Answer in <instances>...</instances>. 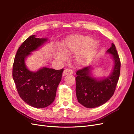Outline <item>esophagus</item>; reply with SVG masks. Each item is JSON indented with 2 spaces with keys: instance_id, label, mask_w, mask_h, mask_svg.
Instances as JSON below:
<instances>
[{
  "instance_id": "1",
  "label": "esophagus",
  "mask_w": 134,
  "mask_h": 134,
  "mask_svg": "<svg viewBox=\"0 0 134 134\" xmlns=\"http://www.w3.org/2000/svg\"><path fill=\"white\" fill-rule=\"evenodd\" d=\"M72 74H73V71L71 69H65L63 71V75L66 76L68 75H71Z\"/></svg>"
}]
</instances>
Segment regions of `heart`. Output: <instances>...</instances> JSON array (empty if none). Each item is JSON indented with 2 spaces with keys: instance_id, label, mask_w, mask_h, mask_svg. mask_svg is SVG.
Here are the masks:
<instances>
[{
  "instance_id": "1",
  "label": "heart",
  "mask_w": 134,
  "mask_h": 134,
  "mask_svg": "<svg viewBox=\"0 0 134 134\" xmlns=\"http://www.w3.org/2000/svg\"><path fill=\"white\" fill-rule=\"evenodd\" d=\"M99 44L87 36L74 35L68 36L62 44L63 52L58 51L55 57L60 61L66 59V54H75V63L79 66H85L94 57L98 50Z\"/></svg>"
}]
</instances>
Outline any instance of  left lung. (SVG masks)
Returning a JSON list of instances; mask_svg holds the SVG:
<instances>
[{
	"instance_id": "8db88e82",
	"label": "left lung",
	"mask_w": 134,
	"mask_h": 134,
	"mask_svg": "<svg viewBox=\"0 0 134 134\" xmlns=\"http://www.w3.org/2000/svg\"><path fill=\"white\" fill-rule=\"evenodd\" d=\"M114 61L111 73L107 77L96 78L92 75L91 66L76 71V94L78 102L89 108L99 107L106 103L114 94L120 74L121 63L115 45L113 43L107 51Z\"/></svg>"
}]
</instances>
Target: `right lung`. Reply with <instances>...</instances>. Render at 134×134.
<instances>
[{"mask_svg":"<svg viewBox=\"0 0 134 134\" xmlns=\"http://www.w3.org/2000/svg\"><path fill=\"white\" fill-rule=\"evenodd\" d=\"M47 41V38L30 36L19 47L13 66L12 75L20 97L28 105L38 108L54 102L64 70L45 67L36 72L28 69L26 59Z\"/></svg>","mask_w":134,"mask_h":134,"instance_id":"1","label":"right lung"}]
</instances>
